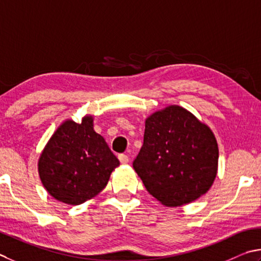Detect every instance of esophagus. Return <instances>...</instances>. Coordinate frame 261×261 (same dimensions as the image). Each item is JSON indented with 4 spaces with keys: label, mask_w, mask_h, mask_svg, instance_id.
Instances as JSON below:
<instances>
[{
    "label": "esophagus",
    "mask_w": 261,
    "mask_h": 261,
    "mask_svg": "<svg viewBox=\"0 0 261 261\" xmlns=\"http://www.w3.org/2000/svg\"><path fill=\"white\" fill-rule=\"evenodd\" d=\"M118 159L119 161H120V163L121 164H127L128 163V161H129V158H128V156L127 154H123V153H120L118 156Z\"/></svg>",
    "instance_id": "34e87169"
}]
</instances>
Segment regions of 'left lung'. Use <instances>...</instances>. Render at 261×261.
Here are the masks:
<instances>
[{
  "label": "left lung",
  "instance_id": "obj_1",
  "mask_svg": "<svg viewBox=\"0 0 261 261\" xmlns=\"http://www.w3.org/2000/svg\"><path fill=\"white\" fill-rule=\"evenodd\" d=\"M218 158L212 130L184 108L171 105L145 120L133 167L149 194L167 206H180L210 189Z\"/></svg>",
  "mask_w": 261,
  "mask_h": 261
}]
</instances>
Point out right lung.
I'll return each instance as SVG.
<instances>
[{"label": "right lung", "instance_id": "1", "mask_svg": "<svg viewBox=\"0 0 261 261\" xmlns=\"http://www.w3.org/2000/svg\"><path fill=\"white\" fill-rule=\"evenodd\" d=\"M118 158L93 128V118L67 120L55 132L39 161V174L59 202L79 205L104 189Z\"/></svg>", "mask_w": 261, "mask_h": 261}]
</instances>
